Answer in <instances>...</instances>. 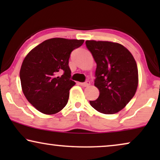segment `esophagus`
<instances>
[{
	"label": "esophagus",
	"instance_id": "esophagus-1",
	"mask_svg": "<svg viewBox=\"0 0 160 160\" xmlns=\"http://www.w3.org/2000/svg\"><path fill=\"white\" fill-rule=\"evenodd\" d=\"M81 86L82 87H88L89 84H90V82H89V81H87V82H83V83H80Z\"/></svg>",
	"mask_w": 160,
	"mask_h": 160
}]
</instances>
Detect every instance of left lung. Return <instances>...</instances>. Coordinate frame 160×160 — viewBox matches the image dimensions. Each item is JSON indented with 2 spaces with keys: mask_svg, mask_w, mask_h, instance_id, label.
I'll use <instances>...</instances> for the list:
<instances>
[{
  "mask_svg": "<svg viewBox=\"0 0 160 160\" xmlns=\"http://www.w3.org/2000/svg\"><path fill=\"white\" fill-rule=\"evenodd\" d=\"M86 46L97 63L95 86L97 100L89 103L105 114L121 111L135 95L138 84L136 62L128 49L110 41H87Z\"/></svg>",
  "mask_w": 160,
  "mask_h": 160,
  "instance_id": "obj_1",
  "label": "left lung"
}]
</instances>
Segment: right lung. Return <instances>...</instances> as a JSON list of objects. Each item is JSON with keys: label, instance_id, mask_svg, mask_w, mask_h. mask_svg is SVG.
Masks as SVG:
<instances>
[{"label": "right lung", "instance_id": "right-lung-1", "mask_svg": "<svg viewBox=\"0 0 160 160\" xmlns=\"http://www.w3.org/2000/svg\"><path fill=\"white\" fill-rule=\"evenodd\" d=\"M84 40L54 38L32 49L24 59L19 77L25 98L37 110L54 114L66 106L69 90L76 83L71 79L68 63L73 50ZM59 73L63 75L58 76Z\"/></svg>", "mask_w": 160, "mask_h": 160}]
</instances>
